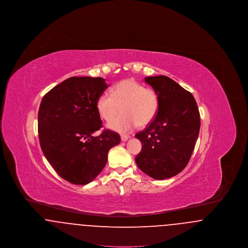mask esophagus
<instances>
[{
	"label": "esophagus",
	"instance_id": "1",
	"mask_svg": "<svg viewBox=\"0 0 248 248\" xmlns=\"http://www.w3.org/2000/svg\"><path fill=\"white\" fill-rule=\"evenodd\" d=\"M128 139H129V137H128L127 135H122V136H121L122 141H126Z\"/></svg>",
	"mask_w": 248,
	"mask_h": 248
}]
</instances>
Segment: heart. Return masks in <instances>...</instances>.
<instances>
[{
	"mask_svg": "<svg viewBox=\"0 0 248 248\" xmlns=\"http://www.w3.org/2000/svg\"><path fill=\"white\" fill-rule=\"evenodd\" d=\"M160 106L159 94L154 88L145 87L133 79L114 84L110 94L103 92L96 99V109L107 122L119 113H124L111 121L108 127L117 132H127L138 124L146 126L156 117Z\"/></svg>",
	"mask_w": 248,
	"mask_h": 248,
	"instance_id": "1",
	"label": "heart"
}]
</instances>
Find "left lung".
I'll return each instance as SVG.
<instances>
[{
	"mask_svg": "<svg viewBox=\"0 0 248 248\" xmlns=\"http://www.w3.org/2000/svg\"><path fill=\"white\" fill-rule=\"evenodd\" d=\"M159 94L154 121L136 135L142 143L136 156L139 168L155 179L180 173L188 165L200 131V113L193 95L165 75L147 77Z\"/></svg>",
	"mask_w": 248,
	"mask_h": 248,
	"instance_id": "obj_1",
	"label": "left lung"
}]
</instances>
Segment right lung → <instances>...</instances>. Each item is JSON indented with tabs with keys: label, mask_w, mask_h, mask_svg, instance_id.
<instances>
[{
	"label": "right lung",
	"mask_w": 248,
	"mask_h": 248,
	"mask_svg": "<svg viewBox=\"0 0 248 248\" xmlns=\"http://www.w3.org/2000/svg\"><path fill=\"white\" fill-rule=\"evenodd\" d=\"M108 84L100 77H71L45 94L38 111L42 151L63 179L75 185L94 180L105 167L108 151L121 141L102 126L96 99Z\"/></svg>",
	"instance_id": "right-lung-1"
}]
</instances>
